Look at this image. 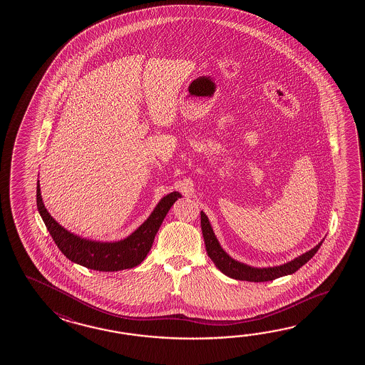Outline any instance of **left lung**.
Segmentation results:
<instances>
[{
    "label": "left lung",
    "instance_id": "obj_1",
    "mask_svg": "<svg viewBox=\"0 0 365 365\" xmlns=\"http://www.w3.org/2000/svg\"><path fill=\"white\" fill-rule=\"evenodd\" d=\"M201 227L207 255L217 269L232 279L247 280V282H269L284 275L294 274L317 253L318 249L322 244V241L318 242L314 248L305 252L302 256L296 257L287 264L269 266V267H255V266H249L233 259L232 257L220 247L217 236L212 231V227L210 225L209 217L203 211H201Z\"/></svg>",
    "mask_w": 365,
    "mask_h": 365
}]
</instances>
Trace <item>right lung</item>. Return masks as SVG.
I'll return each mask as SVG.
<instances>
[{
    "label": "right lung",
    "mask_w": 365,
    "mask_h": 365,
    "mask_svg": "<svg viewBox=\"0 0 365 365\" xmlns=\"http://www.w3.org/2000/svg\"><path fill=\"white\" fill-rule=\"evenodd\" d=\"M178 198H181L179 192L164 195L150 217L123 240L96 241L74 235L57 223L44 206L39 181L36 185V203L40 217L62 255L71 262L96 272H118L140 264L148 256L159 227Z\"/></svg>",
    "instance_id": "right-lung-1"
}]
</instances>
